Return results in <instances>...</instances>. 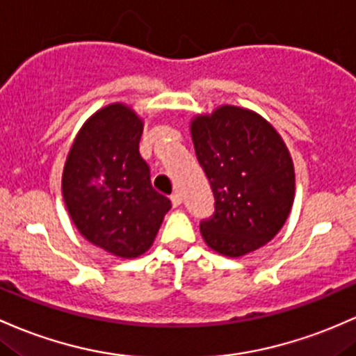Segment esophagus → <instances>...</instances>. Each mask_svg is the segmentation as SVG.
Returning <instances> with one entry per match:
<instances>
[{
    "label": "esophagus",
    "mask_w": 356,
    "mask_h": 356,
    "mask_svg": "<svg viewBox=\"0 0 356 356\" xmlns=\"http://www.w3.org/2000/svg\"><path fill=\"white\" fill-rule=\"evenodd\" d=\"M170 202L174 208H179L182 204V196L181 194H174V196H170Z\"/></svg>",
    "instance_id": "1"
}]
</instances>
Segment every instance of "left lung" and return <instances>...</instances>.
<instances>
[{
	"label": "left lung",
	"mask_w": 356,
	"mask_h": 356,
	"mask_svg": "<svg viewBox=\"0 0 356 356\" xmlns=\"http://www.w3.org/2000/svg\"><path fill=\"white\" fill-rule=\"evenodd\" d=\"M189 127L214 194L213 218L201 222L206 245L232 259L267 245L296 196L294 162L282 136L259 113L232 104L196 115Z\"/></svg>",
	"instance_id": "8db88e82"
}]
</instances>
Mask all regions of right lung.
<instances>
[{
	"label": "right lung",
	"instance_id": "1",
	"mask_svg": "<svg viewBox=\"0 0 356 356\" xmlns=\"http://www.w3.org/2000/svg\"><path fill=\"white\" fill-rule=\"evenodd\" d=\"M143 124L124 103L97 109L77 131L62 172L70 220L89 243L120 259L143 255L170 209L138 152Z\"/></svg>",
	"mask_w": 356,
	"mask_h": 356
}]
</instances>
